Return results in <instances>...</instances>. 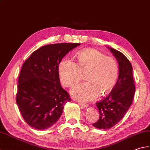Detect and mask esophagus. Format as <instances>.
Returning a JSON list of instances; mask_svg holds the SVG:
<instances>
[{
  "instance_id": "obj_1",
  "label": "esophagus",
  "mask_w": 150,
  "mask_h": 150,
  "mask_svg": "<svg viewBox=\"0 0 150 150\" xmlns=\"http://www.w3.org/2000/svg\"><path fill=\"white\" fill-rule=\"evenodd\" d=\"M78 104L80 106H82L83 108H87V107H88V104H86V103H81V102H80V101H78Z\"/></svg>"
}]
</instances>
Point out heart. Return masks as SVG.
<instances>
[{
    "mask_svg": "<svg viewBox=\"0 0 150 150\" xmlns=\"http://www.w3.org/2000/svg\"><path fill=\"white\" fill-rule=\"evenodd\" d=\"M76 63L63 59L58 66L61 82L64 86L71 87L78 84L86 74L87 82L72 89L71 95L77 99L89 101L98 95L111 92L116 85L119 76V65L114 58L106 57L95 49H86L75 55Z\"/></svg>",
    "mask_w": 150,
    "mask_h": 150,
    "instance_id": "b5f03b06",
    "label": "heart"
}]
</instances>
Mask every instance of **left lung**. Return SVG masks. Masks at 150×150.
<instances>
[{
	"label": "left lung",
	"mask_w": 150,
	"mask_h": 150,
	"mask_svg": "<svg viewBox=\"0 0 150 150\" xmlns=\"http://www.w3.org/2000/svg\"><path fill=\"white\" fill-rule=\"evenodd\" d=\"M116 59L119 76L114 88L104 100L97 103L99 118L93 125L98 129H108L122 119L131 106L135 92L132 67L130 61L119 51L107 47Z\"/></svg>",
	"instance_id": "obj_1"
}]
</instances>
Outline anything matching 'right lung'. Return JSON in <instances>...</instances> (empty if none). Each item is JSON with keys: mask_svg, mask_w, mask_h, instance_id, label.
I'll return each mask as SVG.
<instances>
[{"mask_svg": "<svg viewBox=\"0 0 150 150\" xmlns=\"http://www.w3.org/2000/svg\"><path fill=\"white\" fill-rule=\"evenodd\" d=\"M78 43L53 44L34 52L25 61L18 80L16 103L28 125L47 129L60 118L70 100L59 81L58 65Z\"/></svg>", "mask_w": 150, "mask_h": 150, "instance_id": "right-lung-1", "label": "right lung"}]
</instances>
